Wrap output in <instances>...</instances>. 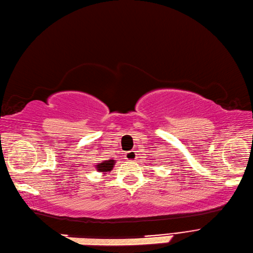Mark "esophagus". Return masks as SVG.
<instances>
[{"instance_id":"1","label":"esophagus","mask_w":253,"mask_h":253,"mask_svg":"<svg viewBox=\"0 0 253 253\" xmlns=\"http://www.w3.org/2000/svg\"><path fill=\"white\" fill-rule=\"evenodd\" d=\"M137 155H138V154H137V152H135V151H129V152L126 153L125 158H126L128 161H134L135 159L138 158Z\"/></svg>"}]
</instances>
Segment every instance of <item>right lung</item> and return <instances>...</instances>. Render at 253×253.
Here are the masks:
<instances>
[{
	"mask_svg": "<svg viewBox=\"0 0 253 253\" xmlns=\"http://www.w3.org/2000/svg\"><path fill=\"white\" fill-rule=\"evenodd\" d=\"M115 161L114 159H108V160H102L100 163L96 165V170L98 172H101V174L110 173L113 170V167L115 166Z\"/></svg>",
	"mask_w": 253,
	"mask_h": 253,
	"instance_id": "1",
	"label": "right lung"
}]
</instances>
